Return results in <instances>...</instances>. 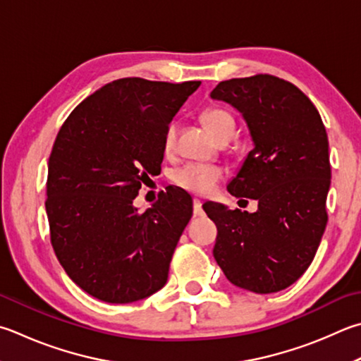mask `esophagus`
I'll list each match as a JSON object with an SVG mask.
<instances>
[{
    "instance_id": "1",
    "label": "esophagus",
    "mask_w": 361,
    "mask_h": 361,
    "mask_svg": "<svg viewBox=\"0 0 361 361\" xmlns=\"http://www.w3.org/2000/svg\"><path fill=\"white\" fill-rule=\"evenodd\" d=\"M192 205H194V216H202V214H203L202 202H200V200H197V199H194Z\"/></svg>"
}]
</instances>
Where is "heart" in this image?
<instances>
[{
  "mask_svg": "<svg viewBox=\"0 0 361 361\" xmlns=\"http://www.w3.org/2000/svg\"><path fill=\"white\" fill-rule=\"evenodd\" d=\"M202 121L218 142H228L235 134L233 116L224 109L209 107L202 114ZM178 126L172 121L164 134V148L170 149L176 139ZM221 178V170L213 166H203V164H186L181 169L175 170L173 181L180 188L186 189L194 194H208Z\"/></svg>",
  "mask_w": 361,
  "mask_h": 361,
  "instance_id": "heart-1",
  "label": "heart"
}]
</instances>
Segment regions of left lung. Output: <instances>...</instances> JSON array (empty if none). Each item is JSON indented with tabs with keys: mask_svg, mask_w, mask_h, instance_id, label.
Listing matches in <instances>:
<instances>
[{
	"mask_svg": "<svg viewBox=\"0 0 361 361\" xmlns=\"http://www.w3.org/2000/svg\"><path fill=\"white\" fill-rule=\"evenodd\" d=\"M209 96L238 110L252 140L227 191L259 202L255 213L203 205L218 227L213 255L233 286L279 292L311 265L326 226L331 167L322 118L295 85L268 74L221 82Z\"/></svg>",
	"mask_w": 361,
	"mask_h": 361,
	"instance_id": "obj_1",
	"label": "left lung"
}]
</instances>
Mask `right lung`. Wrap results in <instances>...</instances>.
Segmentation results:
<instances>
[{
  "mask_svg": "<svg viewBox=\"0 0 361 361\" xmlns=\"http://www.w3.org/2000/svg\"><path fill=\"white\" fill-rule=\"evenodd\" d=\"M200 82L128 77L104 85L72 110L49 159L50 240L64 271L106 303H134L162 289L192 216L180 188L139 213L134 199L161 172L164 134Z\"/></svg>",
  "mask_w": 361,
  "mask_h": 361,
  "instance_id": "obj_1",
  "label": "right lung"
}]
</instances>
